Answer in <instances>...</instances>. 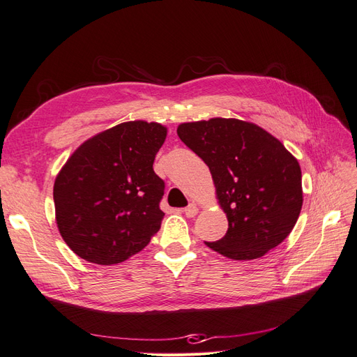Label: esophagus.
Here are the masks:
<instances>
[{"label":"esophagus","instance_id":"1","mask_svg":"<svg viewBox=\"0 0 357 357\" xmlns=\"http://www.w3.org/2000/svg\"><path fill=\"white\" fill-rule=\"evenodd\" d=\"M183 211H185V214L188 215V218H193V215H197L198 214V211H199V208H198V205L197 204H189L188 205V207L185 208V210H183Z\"/></svg>","mask_w":357,"mask_h":357}]
</instances>
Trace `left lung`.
<instances>
[{"label": "left lung", "mask_w": 357, "mask_h": 357, "mask_svg": "<svg viewBox=\"0 0 357 357\" xmlns=\"http://www.w3.org/2000/svg\"><path fill=\"white\" fill-rule=\"evenodd\" d=\"M180 139L210 168L228 218L222 240L205 243L234 261H252L283 243L302 208L298 159L264 128L213 117L180 123Z\"/></svg>", "instance_id": "1"}]
</instances>
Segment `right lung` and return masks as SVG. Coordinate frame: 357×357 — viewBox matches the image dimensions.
Wrapping results in <instances>:
<instances>
[{"instance_id":"right-lung-1","label":"right lung","mask_w":357,"mask_h":357,"mask_svg":"<svg viewBox=\"0 0 357 357\" xmlns=\"http://www.w3.org/2000/svg\"><path fill=\"white\" fill-rule=\"evenodd\" d=\"M167 126L131 121L86 139L53 185L59 234L71 250L98 265L142 252L159 231L164 180L153 171Z\"/></svg>"}]
</instances>
